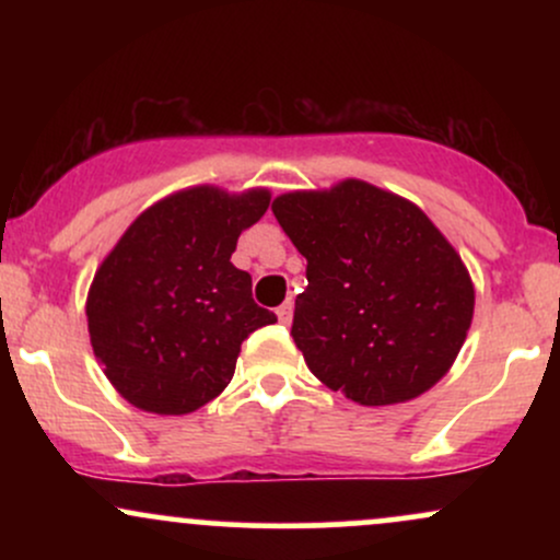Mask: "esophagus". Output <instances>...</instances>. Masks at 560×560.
Here are the masks:
<instances>
[{"instance_id": "obj_1", "label": "esophagus", "mask_w": 560, "mask_h": 560, "mask_svg": "<svg viewBox=\"0 0 560 560\" xmlns=\"http://www.w3.org/2000/svg\"><path fill=\"white\" fill-rule=\"evenodd\" d=\"M292 313H294V305L289 300L284 302V305L276 307V316H279L281 324H289V320H292Z\"/></svg>"}]
</instances>
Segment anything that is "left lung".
<instances>
[{
    "mask_svg": "<svg viewBox=\"0 0 560 560\" xmlns=\"http://www.w3.org/2000/svg\"><path fill=\"white\" fill-rule=\"evenodd\" d=\"M271 210L307 260L292 337L313 376L358 405L432 389L471 329L474 281L429 215L361 178L287 191Z\"/></svg>",
    "mask_w": 560,
    "mask_h": 560,
    "instance_id": "1",
    "label": "left lung"
}]
</instances>
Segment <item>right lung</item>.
<instances>
[{"mask_svg": "<svg viewBox=\"0 0 560 560\" xmlns=\"http://www.w3.org/2000/svg\"><path fill=\"white\" fill-rule=\"evenodd\" d=\"M271 205L268 189L199 184L158 199L96 268L86 298L96 361L118 395L184 416L229 387L242 342L276 316L231 262L236 240Z\"/></svg>", "mask_w": 560, "mask_h": 560, "instance_id": "right-lung-1", "label": "right lung"}]
</instances>
